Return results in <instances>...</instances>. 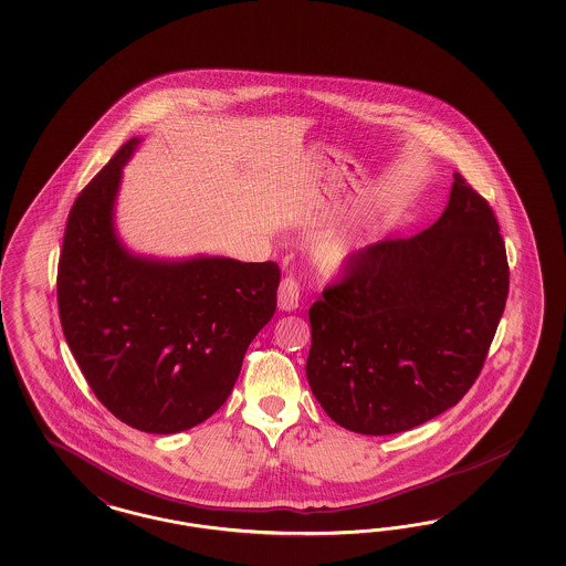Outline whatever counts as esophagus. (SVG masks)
Listing matches in <instances>:
<instances>
[{
  "mask_svg": "<svg viewBox=\"0 0 566 566\" xmlns=\"http://www.w3.org/2000/svg\"><path fill=\"white\" fill-rule=\"evenodd\" d=\"M298 291H301L298 280L286 275L277 289V307L282 311H294L298 307Z\"/></svg>",
  "mask_w": 566,
  "mask_h": 566,
  "instance_id": "1",
  "label": "esophagus"
}]
</instances>
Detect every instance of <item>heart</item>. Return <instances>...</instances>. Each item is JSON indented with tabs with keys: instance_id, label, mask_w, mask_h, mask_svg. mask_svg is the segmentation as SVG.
Segmentation results:
<instances>
[{
	"instance_id": "heart-1",
	"label": "heart",
	"mask_w": 566,
	"mask_h": 566,
	"mask_svg": "<svg viewBox=\"0 0 566 566\" xmlns=\"http://www.w3.org/2000/svg\"><path fill=\"white\" fill-rule=\"evenodd\" d=\"M344 258H346V249H344L340 242H327L326 247H322L317 261H319L322 270H326V272L332 274V272H336L343 265Z\"/></svg>"
}]
</instances>
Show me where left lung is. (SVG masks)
<instances>
[{
	"label": "left lung",
	"instance_id": "1",
	"mask_svg": "<svg viewBox=\"0 0 566 566\" xmlns=\"http://www.w3.org/2000/svg\"><path fill=\"white\" fill-rule=\"evenodd\" d=\"M509 275L492 207L454 174L438 222L353 253L308 308L311 392L329 419L365 436L448 411L481 374Z\"/></svg>",
	"mask_w": 566,
	"mask_h": 566
}]
</instances>
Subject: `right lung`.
<instances>
[{
	"mask_svg": "<svg viewBox=\"0 0 566 566\" xmlns=\"http://www.w3.org/2000/svg\"><path fill=\"white\" fill-rule=\"evenodd\" d=\"M124 143L70 209L57 263V308L86 384L122 423L176 433L226 402L244 353L275 313L274 261H157L122 247L114 203Z\"/></svg>",
	"mask_w": 566,
	"mask_h": 566,
	"instance_id": "add662e5",
	"label": "right lung"
}]
</instances>
